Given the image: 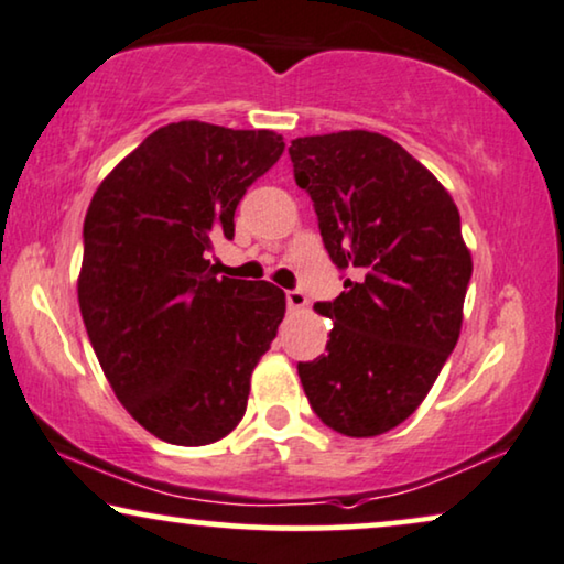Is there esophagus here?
<instances>
[{"label": "esophagus", "instance_id": "obj_1", "mask_svg": "<svg viewBox=\"0 0 564 564\" xmlns=\"http://www.w3.org/2000/svg\"><path fill=\"white\" fill-rule=\"evenodd\" d=\"M286 304H289V310L291 312H299V310H304L306 304V294L304 291H299V289H294V291H286Z\"/></svg>", "mask_w": 564, "mask_h": 564}]
</instances>
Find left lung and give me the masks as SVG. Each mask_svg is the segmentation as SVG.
<instances>
[{"label": "left lung", "mask_w": 564, "mask_h": 564, "mask_svg": "<svg viewBox=\"0 0 564 564\" xmlns=\"http://www.w3.org/2000/svg\"><path fill=\"white\" fill-rule=\"evenodd\" d=\"M289 154L329 258L350 273L335 302L314 304L333 329L299 379L322 423L371 438L420 408L459 340L471 278L459 208L381 133L294 139Z\"/></svg>", "instance_id": "8db88e82"}]
</instances>
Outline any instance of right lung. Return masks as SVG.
<instances>
[{"label": "right lung", "instance_id": "add662e5", "mask_svg": "<svg viewBox=\"0 0 564 564\" xmlns=\"http://www.w3.org/2000/svg\"><path fill=\"white\" fill-rule=\"evenodd\" d=\"M283 147L275 131L162 126L87 208L77 294L89 343L120 404L167 444L235 431L286 312L273 283L216 278L206 260L235 237L237 204Z\"/></svg>", "mask_w": 564, "mask_h": 564}]
</instances>
